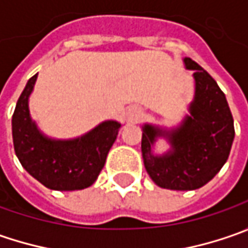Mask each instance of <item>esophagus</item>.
<instances>
[{"label":"esophagus","instance_id":"obj_1","mask_svg":"<svg viewBox=\"0 0 248 248\" xmlns=\"http://www.w3.org/2000/svg\"><path fill=\"white\" fill-rule=\"evenodd\" d=\"M140 113H142V110L137 108V106H132V108H129L128 109V117L129 120H137L140 116Z\"/></svg>","mask_w":248,"mask_h":248}]
</instances>
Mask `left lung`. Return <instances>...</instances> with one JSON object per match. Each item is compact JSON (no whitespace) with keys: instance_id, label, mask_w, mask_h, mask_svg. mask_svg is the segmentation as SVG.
<instances>
[{"instance_id":"1","label":"left lung","mask_w":248,"mask_h":248,"mask_svg":"<svg viewBox=\"0 0 248 248\" xmlns=\"http://www.w3.org/2000/svg\"><path fill=\"white\" fill-rule=\"evenodd\" d=\"M184 64L195 78L189 114L172 128L142 125L145 168L156 185L171 190H195L210 182L226 163L234 138L233 117L217 81L190 58H184ZM160 138L170 149L156 155L153 149Z\"/></svg>"}]
</instances>
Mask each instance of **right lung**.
<instances>
[{
    "mask_svg": "<svg viewBox=\"0 0 248 248\" xmlns=\"http://www.w3.org/2000/svg\"><path fill=\"white\" fill-rule=\"evenodd\" d=\"M37 76L27 81L12 116L15 153L23 168L52 190H81L91 186L106 163L121 124L106 120L81 137L55 139L45 135L30 116L29 98Z\"/></svg>",
    "mask_w": 248,
    "mask_h": 248,
    "instance_id": "1",
    "label": "right lung"
}]
</instances>
